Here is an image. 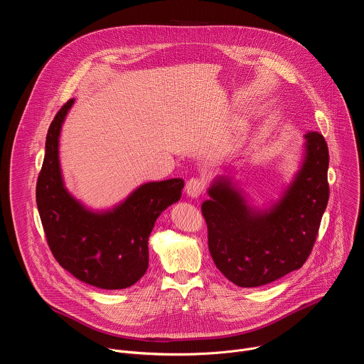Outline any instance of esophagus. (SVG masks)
I'll list each match as a JSON object with an SVG mask.
<instances>
[{
	"label": "esophagus",
	"instance_id": "34e87169",
	"mask_svg": "<svg viewBox=\"0 0 364 364\" xmlns=\"http://www.w3.org/2000/svg\"><path fill=\"white\" fill-rule=\"evenodd\" d=\"M204 191V183H203V180H200V178H190L188 181H187V184H186V193L190 196V197H193V198H197V197H200V194Z\"/></svg>",
	"mask_w": 364,
	"mask_h": 364
}]
</instances>
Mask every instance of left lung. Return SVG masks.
<instances>
[{"label": "left lung", "mask_w": 364, "mask_h": 364, "mask_svg": "<svg viewBox=\"0 0 364 364\" xmlns=\"http://www.w3.org/2000/svg\"><path fill=\"white\" fill-rule=\"evenodd\" d=\"M305 139L302 167L271 209L253 210L228 178H219L201 204L210 255L237 287L274 282L299 269L313 250L330 196L328 146L318 132Z\"/></svg>", "instance_id": "8db88e82"}]
</instances>
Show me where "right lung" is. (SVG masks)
I'll use <instances>...</instances> for the list:
<instances>
[{
  "label": "right lung",
  "mask_w": 364,
  "mask_h": 364,
  "mask_svg": "<svg viewBox=\"0 0 364 364\" xmlns=\"http://www.w3.org/2000/svg\"><path fill=\"white\" fill-rule=\"evenodd\" d=\"M69 99L51 121L46 155L37 178L36 201L47 245L75 278L102 289H122L139 281L148 268V237L155 220L178 201L183 178L146 183L114 210L93 213L63 186L59 135Z\"/></svg>",
  "instance_id": "obj_1"
}]
</instances>
